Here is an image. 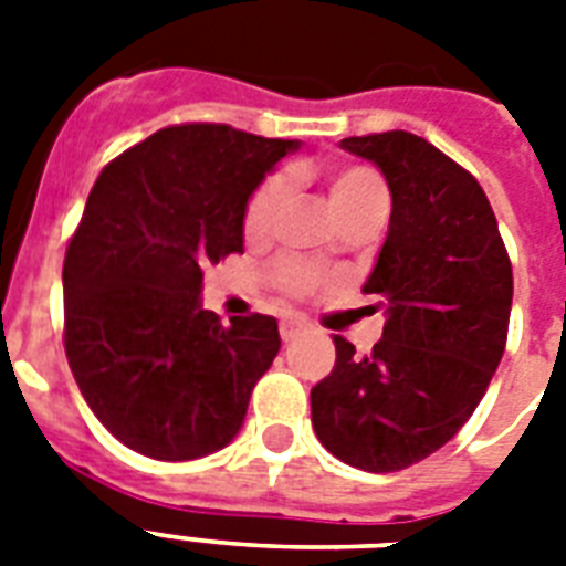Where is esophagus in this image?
Listing matches in <instances>:
<instances>
[{
	"mask_svg": "<svg viewBox=\"0 0 566 566\" xmlns=\"http://www.w3.org/2000/svg\"><path fill=\"white\" fill-rule=\"evenodd\" d=\"M302 332H305V323H300V319H282V323H279V335H282L284 344L293 340V337H300Z\"/></svg>",
	"mask_w": 566,
	"mask_h": 566,
	"instance_id": "obj_1",
	"label": "esophagus"
}]
</instances>
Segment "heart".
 <instances>
[{"instance_id": "obj_1", "label": "heart", "mask_w": 566, "mask_h": 566, "mask_svg": "<svg viewBox=\"0 0 566 566\" xmlns=\"http://www.w3.org/2000/svg\"><path fill=\"white\" fill-rule=\"evenodd\" d=\"M284 188L287 181L284 176H266L252 196H249L247 208H243V234L249 240L264 238L273 217L279 211V205L284 199ZM328 202L335 208L337 220H344L346 213L367 208V205L387 202V188L385 179L378 176L367 164H344L328 172ZM275 284L291 296H302L317 287L319 273L311 264L300 261V258H279L273 266Z\"/></svg>"}]
</instances>
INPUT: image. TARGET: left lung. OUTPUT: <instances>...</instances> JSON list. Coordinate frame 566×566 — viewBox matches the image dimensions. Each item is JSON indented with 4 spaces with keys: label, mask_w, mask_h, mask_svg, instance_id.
<instances>
[{
    "label": "left lung",
    "mask_w": 566,
    "mask_h": 566,
    "mask_svg": "<svg viewBox=\"0 0 566 566\" xmlns=\"http://www.w3.org/2000/svg\"><path fill=\"white\" fill-rule=\"evenodd\" d=\"M340 146L376 164L394 196L364 284L387 319L370 355L335 337V370L311 387V422L344 464L396 473L449 443L482 402L509 340L514 275L482 185L438 146L411 132Z\"/></svg>",
    "instance_id": "left-lung-1"
}]
</instances>
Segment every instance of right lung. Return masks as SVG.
Returning <instances> with one entry per match:
<instances>
[{
  "mask_svg": "<svg viewBox=\"0 0 566 566\" xmlns=\"http://www.w3.org/2000/svg\"><path fill=\"white\" fill-rule=\"evenodd\" d=\"M296 149L222 123L155 132L93 185L64 255V349L105 429L155 461H193L243 426L279 353L273 317L222 326L202 270L243 255V208Z\"/></svg>",
  "mask_w": 566,
  "mask_h": 566,
  "instance_id": "obj_1",
  "label": "right lung"
}]
</instances>
